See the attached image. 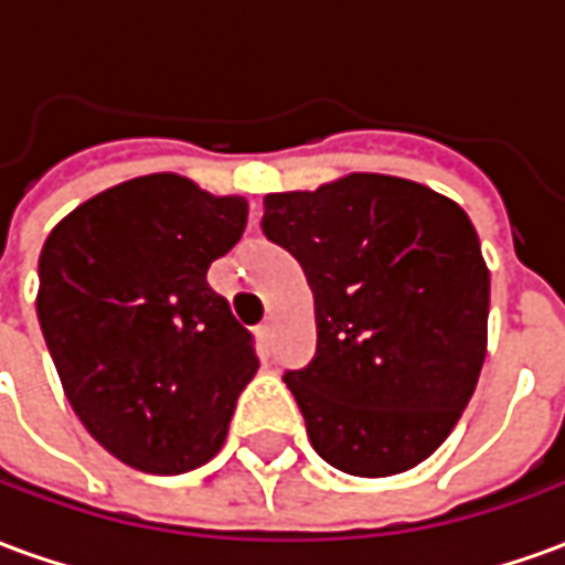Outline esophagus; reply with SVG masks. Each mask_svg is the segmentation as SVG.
Masks as SVG:
<instances>
[{
    "label": "esophagus",
    "instance_id": "esophagus-1",
    "mask_svg": "<svg viewBox=\"0 0 565 565\" xmlns=\"http://www.w3.org/2000/svg\"><path fill=\"white\" fill-rule=\"evenodd\" d=\"M271 332H275V320H266V323H263V327H257V339L263 344H266V348H269V342H271Z\"/></svg>",
    "mask_w": 565,
    "mask_h": 565
}]
</instances>
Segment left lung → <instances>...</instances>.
<instances>
[{"label": "left lung", "mask_w": 565, "mask_h": 565, "mask_svg": "<svg viewBox=\"0 0 565 565\" xmlns=\"http://www.w3.org/2000/svg\"><path fill=\"white\" fill-rule=\"evenodd\" d=\"M263 209V233L299 259L315 296V360L284 375L311 448L356 478L415 469L484 366L490 271L469 214L375 172L269 193Z\"/></svg>", "instance_id": "obj_1"}]
</instances>
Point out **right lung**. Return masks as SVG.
I'll return each instance as SVG.
<instances>
[{
  "instance_id": "obj_1",
  "label": "right lung",
  "mask_w": 565,
  "mask_h": 565,
  "mask_svg": "<svg viewBox=\"0 0 565 565\" xmlns=\"http://www.w3.org/2000/svg\"><path fill=\"white\" fill-rule=\"evenodd\" d=\"M245 223L242 196L157 172L87 199L44 242L35 311L66 399L139 472L209 462L257 375L250 332L205 281Z\"/></svg>"
}]
</instances>
